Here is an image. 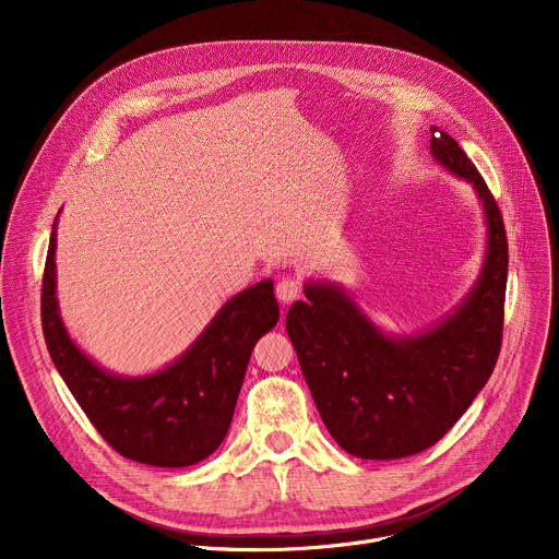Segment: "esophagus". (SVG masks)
Instances as JSON below:
<instances>
[{"label": "esophagus", "instance_id": "obj_1", "mask_svg": "<svg viewBox=\"0 0 559 559\" xmlns=\"http://www.w3.org/2000/svg\"><path fill=\"white\" fill-rule=\"evenodd\" d=\"M300 296V283L296 278H281L276 283V298L283 302V305H289L294 302L296 298Z\"/></svg>", "mask_w": 559, "mask_h": 559}]
</instances>
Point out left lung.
<instances>
[{"mask_svg": "<svg viewBox=\"0 0 559 559\" xmlns=\"http://www.w3.org/2000/svg\"><path fill=\"white\" fill-rule=\"evenodd\" d=\"M431 156L464 179L487 223L483 272L433 328L389 336L332 281H307L285 318L302 376L332 438L362 460L433 447L493 373L502 345L509 246L500 207L453 136L431 126Z\"/></svg>", "mask_w": 559, "mask_h": 559, "instance_id": "left-lung-1", "label": "left lung"}]
</instances>
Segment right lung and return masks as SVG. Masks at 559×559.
<instances>
[{"instance_id":"1","label":"right lung","mask_w":559,"mask_h":559,"mask_svg":"<svg viewBox=\"0 0 559 559\" xmlns=\"http://www.w3.org/2000/svg\"><path fill=\"white\" fill-rule=\"evenodd\" d=\"M55 250L57 218L41 285L44 338L59 376L102 438L123 457L150 466H190L214 453L227 436L252 349L278 323L274 283L267 278L231 296L162 371L119 376L70 338L59 313Z\"/></svg>"}]
</instances>
